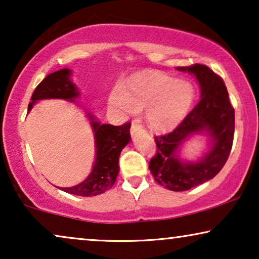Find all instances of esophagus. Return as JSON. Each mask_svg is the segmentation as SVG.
Listing matches in <instances>:
<instances>
[{
	"mask_svg": "<svg viewBox=\"0 0 259 259\" xmlns=\"http://www.w3.org/2000/svg\"><path fill=\"white\" fill-rule=\"evenodd\" d=\"M140 132H144V127L139 125L137 121H133L132 126H131V134H132V136H136L137 133Z\"/></svg>",
	"mask_w": 259,
	"mask_h": 259,
	"instance_id": "1",
	"label": "esophagus"
}]
</instances>
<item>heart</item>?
<instances>
[{
	"instance_id": "b5f03b06",
	"label": "heart",
	"mask_w": 259,
	"mask_h": 259,
	"mask_svg": "<svg viewBox=\"0 0 259 259\" xmlns=\"http://www.w3.org/2000/svg\"><path fill=\"white\" fill-rule=\"evenodd\" d=\"M194 98L196 91L189 81L160 73H146L131 79L126 87L115 84L109 92L108 104L126 115L146 109L147 125L154 131H167L185 119Z\"/></svg>"
}]
</instances>
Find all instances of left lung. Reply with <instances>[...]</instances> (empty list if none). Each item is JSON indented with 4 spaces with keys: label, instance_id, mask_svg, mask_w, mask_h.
<instances>
[{
    "label": "left lung",
    "instance_id": "8db88e82",
    "mask_svg": "<svg viewBox=\"0 0 259 259\" xmlns=\"http://www.w3.org/2000/svg\"><path fill=\"white\" fill-rule=\"evenodd\" d=\"M193 74L200 87V101L172 132L154 137L157 153L150 161L155 182L171 191H187L219 173L228 160L235 133V109L230 104L224 81L207 66L178 67ZM196 134L210 137V150L197 162L179 157L185 141Z\"/></svg>",
    "mask_w": 259,
    "mask_h": 259
}]
</instances>
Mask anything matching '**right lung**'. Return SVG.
I'll return each instance as SVG.
<instances>
[{"mask_svg":"<svg viewBox=\"0 0 259 259\" xmlns=\"http://www.w3.org/2000/svg\"><path fill=\"white\" fill-rule=\"evenodd\" d=\"M72 70L63 68L49 74L35 88L28 112L31 111L35 102L44 99H62L75 102L80 95L77 87L70 80ZM95 139V160L90 176L82 183L72 187H61L62 191L75 196L92 197L106 192L114 185L119 175V157L122 148L131 141V123L113 126L100 123L92 113H87Z\"/></svg>","mask_w":259,"mask_h":259,"instance_id":"obj_1","label":"right lung"}]
</instances>
